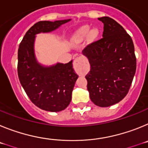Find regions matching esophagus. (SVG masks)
<instances>
[{"instance_id": "obj_1", "label": "esophagus", "mask_w": 148, "mask_h": 148, "mask_svg": "<svg viewBox=\"0 0 148 148\" xmlns=\"http://www.w3.org/2000/svg\"><path fill=\"white\" fill-rule=\"evenodd\" d=\"M88 66V60L84 56H80V57L75 58L73 62V67L75 69V72L78 73L85 72L87 70Z\"/></svg>"}]
</instances>
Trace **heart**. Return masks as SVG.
Segmentation results:
<instances>
[{"label":"heart","instance_id":"b5f03b06","mask_svg":"<svg viewBox=\"0 0 148 148\" xmlns=\"http://www.w3.org/2000/svg\"><path fill=\"white\" fill-rule=\"evenodd\" d=\"M99 35V30L98 29H93L90 32L89 26H83L77 30L73 35V39L76 42H81L86 38L89 35V39L90 40H95Z\"/></svg>","mask_w":148,"mask_h":148}]
</instances>
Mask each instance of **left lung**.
Wrapping results in <instances>:
<instances>
[{
  "label": "left lung",
  "instance_id": "1",
  "mask_svg": "<svg viewBox=\"0 0 148 148\" xmlns=\"http://www.w3.org/2000/svg\"><path fill=\"white\" fill-rule=\"evenodd\" d=\"M104 23L103 38L89 44L82 53L90 71L85 76L90 98L106 108L119 102L130 90L136 70L134 45L130 35L113 18H98Z\"/></svg>",
  "mask_w": 148,
  "mask_h": 148
}]
</instances>
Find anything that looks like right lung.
<instances>
[{
    "label": "right lung",
    "mask_w": 148,
    "mask_h": 148,
    "mask_svg": "<svg viewBox=\"0 0 148 148\" xmlns=\"http://www.w3.org/2000/svg\"><path fill=\"white\" fill-rule=\"evenodd\" d=\"M70 19L35 23L24 35L18 52V75L26 93L35 105L46 111L59 112L67 108L78 75L73 61L43 66L35 59L34 41L35 35L49 32Z\"/></svg>",
    "instance_id": "right-lung-1"
}]
</instances>
